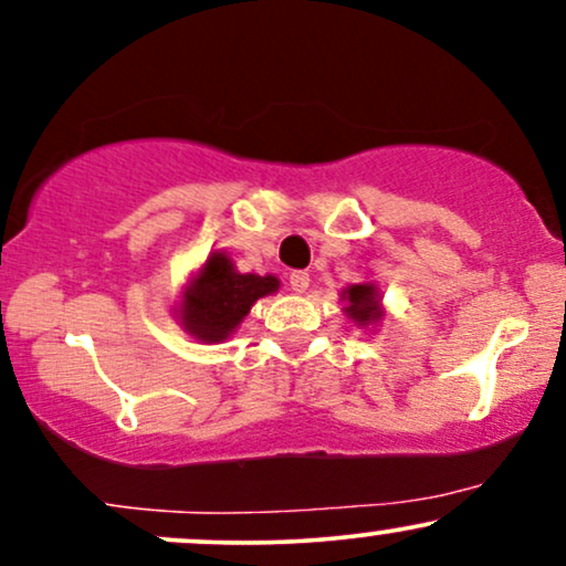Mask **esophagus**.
Segmentation results:
<instances>
[{
    "label": "esophagus",
    "instance_id": "esophagus-1",
    "mask_svg": "<svg viewBox=\"0 0 566 566\" xmlns=\"http://www.w3.org/2000/svg\"><path fill=\"white\" fill-rule=\"evenodd\" d=\"M311 284V276L305 271H292L290 274V290L292 292H305Z\"/></svg>",
    "mask_w": 566,
    "mask_h": 566
}]
</instances>
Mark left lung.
Returning a JSON list of instances; mask_svg holds the SVG:
<instances>
[{
  "instance_id": "1",
  "label": "left lung",
  "mask_w": 566,
  "mask_h": 566,
  "mask_svg": "<svg viewBox=\"0 0 566 566\" xmlns=\"http://www.w3.org/2000/svg\"><path fill=\"white\" fill-rule=\"evenodd\" d=\"M343 297L348 301V319L359 322V324H369L380 319V308H378V290L373 284H354L343 292Z\"/></svg>"
}]
</instances>
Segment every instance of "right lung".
I'll list each match as a JSON object with an SVG mask.
<instances>
[{
  "label": "right lung",
  "mask_w": 566,
  "mask_h": 566,
  "mask_svg": "<svg viewBox=\"0 0 566 566\" xmlns=\"http://www.w3.org/2000/svg\"><path fill=\"white\" fill-rule=\"evenodd\" d=\"M276 287V276L239 274L223 252H212L191 287L184 292V327L199 340H223L250 314L252 303Z\"/></svg>",
  "instance_id": "add662e5"
}]
</instances>
